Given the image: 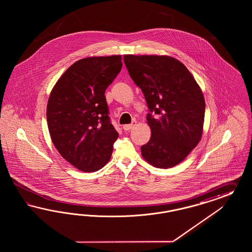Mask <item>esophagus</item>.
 Instances as JSON below:
<instances>
[{
    "mask_svg": "<svg viewBox=\"0 0 252 252\" xmlns=\"http://www.w3.org/2000/svg\"><path fill=\"white\" fill-rule=\"evenodd\" d=\"M136 125H137V121H133L129 125H125L123 126V128H124V130H126V131H128V130L132 129Z\"/></svg>",
    "mask_w": 252,
    "mask_h": 252,
    "instance_id": "34e87169",
    "label": "esophagus"
}]
</instances>
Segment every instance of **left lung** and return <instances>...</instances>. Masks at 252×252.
Instances as JSON below:
<instances>
[{"label":"left lung","mask_w":252,"mask_h":252,"mask_svg":"<svg viewBox=\"0 0 252 252\" xmlns=\"http://www.w3.org/2000/svg\"><path fill=\"white\" fill-rule=\"evenodd\" d=\"M134 83L144 94L152 129L141 154L157 168L180 163L198 145L203 128L205 99L190 72L173 57L124 55Z\"/></svg>","instance_id":"8db88e82"}]
</instances>
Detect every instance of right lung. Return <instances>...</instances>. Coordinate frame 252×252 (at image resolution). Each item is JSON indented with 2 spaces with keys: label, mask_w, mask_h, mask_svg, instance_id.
I'll use <instances>...</instances> for the list:
<instances>
[{
  "label": "right lung",
  "mask_w": 252,
  "mask_h": 252,
  "mask_svg": "<svg viewBox=\"0 0 252 252\" xmlns=\"http://www.w3.org/2000/svg\"><path fill=\"white\" fill-rule=\"evenodd\" d=\"M122 65L121 55L81 59L51 92L46 116L53 143L80 171H98L112 156L119 135L111 123L104 93Z\"/></svg>",
  "instance_id": "1"
}]
</instances>
